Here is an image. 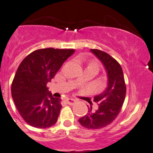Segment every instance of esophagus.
<instances>
[{
	"label": "esophagus",
	"mask_w": 153,
	"mask_h": 153,
	"mask_svg": "<svg viewBox=\"0 0 153 153\" xmlns=\"http://www.w3.org/2000/svg\"><path fill=\"white\" fill-rule=\"evenodd\" d=\"M65 101L67 104H69V105H73L75 102V100L74 99H72V98H66L65 100Z\"/></svg>",
	"instance_id": "1"
}]
</instances>
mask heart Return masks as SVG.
I'll return each mask as SVG.
<instances>
[{
  "mask_svg": "<svg viewBox=\"0 0 153 153\" xmlns=\"http://www.w3.org/2000/svg\"><path fill=\"white\" fill-rule=\"evenodd\" d=\"M91 65H93V66H94V67H96V68H99V66H98V65L97 63H95V62H93V63H91Z\"/></svg>",
  "mask_w": 153,
  "mask_h": 153,
  "instance_id": "b5f03b06",
  "label": "heart"
}]
</instances>
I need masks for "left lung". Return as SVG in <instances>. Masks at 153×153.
I'll list each match as a JSON object with an SVG mask.
<instances>
[{
  "mask_svg": "<svg viewBox=\"0 0 153 153\" xmlns=\"http://www.w3.org/2000/svg\"><path fill=\"white\" fill-rule=\"evenodd\" d=\"M91 51L105 67L108 84L105 91L94 98L98 109L93 112L92 106L88 108V113L78 122L88 129H100L110 125L121 112L126 95V85L122 67L113 57L97 49H91Z\"/></svg>",
  "mask_w": 153,
  "mask_h": 153,
  "instance_id": "8db88e82",
  "label": "left lung"
}]
</instances>
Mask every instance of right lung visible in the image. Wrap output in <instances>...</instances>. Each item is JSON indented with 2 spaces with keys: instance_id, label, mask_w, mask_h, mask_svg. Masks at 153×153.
Here are the masks:
<instances>
[{
  "instance_id": "right-lung-1",
  "label": "right lung",
  "mask_w": 153,
  "mask_h": 153,
  "mask_svg": "<svg viewBox=\"0 0 153 153\" xmlns=\"http://www.w3.org/2000/svg\"><path fill=\"white\" fill-rule=\"evenodd\" d=\"M73 49L44 48L28 54L19 65L11 94L19 112L32 127L48 128L57 122L61 99L53 97L47 88Z\"/></svg>"
}]
</instances>
